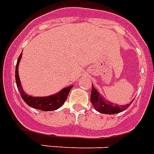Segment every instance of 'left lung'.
Here are the masks:
<instances>
[{
	"instance_id": "8db88e82",
	"label": "left lung",
	"mask_w": 154,
	"mask_h": 154,
	"mask_svg": "<svg viewBox=\"0 0 154 154\" xmlns=\"http://www.w3.org/2000/svg\"><path fill=\"white\" fill-rule=\"evenodd\" d=\"M90 101H91L92 105L94 107V109L97 111H98L99 112L105 113V114H115V113H118V112H121L126 109L130 105V104H132L134 100L129 104L122 105V106H119L116 104H112L109 101H105L101 94L97 92V90L94 88V85H92Z\"/></svg>"
}]
</instances>
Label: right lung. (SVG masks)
<instances>
[{
    "instance_id": "add662e5",
    "label": "right lung",
    "mask_w": 154,
    "mask_h": 154,
    "mask_svg": "<svg viewBox=\"0 0 154 154\" xmlns=\"http://www.w3.org/2000/svg\"><path fill=\"white\" fill-rule=\"evenodd\" d=\"M21 57H22V53H20V55L19 56L17 59V65H16L15 77L17 86L18 90L20 92V96L24 100V101L28 105H29L30 107L42 110V111H53V110L59 109L66 101L70 89H72L73 85H70L67 88L61 89L60 92H58L53 95H50V96L32 97L28 95L23 90L21 84H20V78H19V75H18V66H19V63H20Z\"/></svg>"
}]
</instances>
